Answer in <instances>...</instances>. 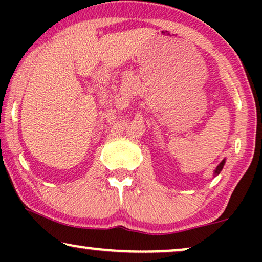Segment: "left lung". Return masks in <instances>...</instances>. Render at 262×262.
<instances>
[{"mask_svg":"<svg viewBox=\"0 0 262 262\" xmlns=\"http://www.w3.org/2000/svg\"><path fill=\"white\" fill-rule=\"evenodd\" d=\"M224 164H225V159H224L223 161H222V162H221L220 164H218V166L216 167V169H214V170H213V177H217V175L221 173V171H222V169H223Z\"/></svg>","mask_w":262,"mask_h":262,"instance_id":"8db88e82","label":"left lung"}]
</instances>
